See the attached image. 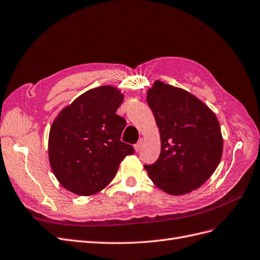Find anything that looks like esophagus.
<instances>
[{
  "label": "esophagus",
  "mask_w": 260,
  "mask_h": 260,
  "mask_svg": "<svg viewBox=\"0 0 260 260\" xmlns=\"http://www.w3.org/2000/svg\"><path fill=\"white\" fill-rule=\"evenodd\" d=\"M143 144H144V139H143V138H140V139H139V141H138V143H137V144L134 145V149H136V151H139V150L142 148Z\"/></svg>",
  "instance_id": "34e87169"
}]
</instances>
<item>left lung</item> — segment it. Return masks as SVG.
Listing matches in <instances>:
<instances>
[{
  "mask_svg": "<svg viewBox=\"0 0 260 260\" xmlns=\"http://www.w3.org/2000/svg\"><path fill=\"white\" fill-rule=\"evenodd\" d=\"M146 101L161 142L158 160L144 166L151 182L172 196L198 189L215 171L222 155L216 115L192 93L158 79L147 90Z\"/></svg>",
  "mask_w": 260,
  "mask_h": 260,
  "instance_id": "1",
  "label": "left lung"
}]
</instances>
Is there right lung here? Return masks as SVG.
I'll list each match as a JSON object with an SVG mask.
<instances>
[{
  "instance_id": "add662e5",
  "label": "right lung",
  "mask_w": 260,
  "mask_h": 260,
  "mask_svg": "<svg viewBox=\"0 0 260 260\" xmlns=\"http://www.w3.org/2000/svg\"><path fill=\"white\" fill-rule=\"evenodd\" d=\"M117 87L90 89L53 119L48 138L50 168L67 190L91 196L109 185L134 148L120 141L126 120L116 114L123 101Z\"/></svg>"
}]
</instances>
